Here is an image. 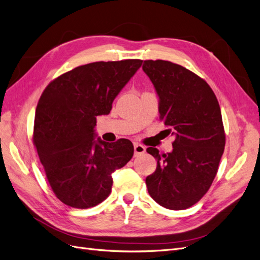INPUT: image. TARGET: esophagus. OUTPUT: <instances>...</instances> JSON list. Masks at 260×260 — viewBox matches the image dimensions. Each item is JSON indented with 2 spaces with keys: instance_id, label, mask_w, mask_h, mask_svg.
Listing matches in <instances>:
<instances>
[{
  "instance_id": "1",
  "label": "esophagus",
  "mask_w": 260,
  "mask_h": 260,
  "mask_svg": "<svg viewBox=\"0 0 260 260\" xmlns=\"http://www.w3.org/2000/svg\"><path fill=\"white\" fill-rule=\"evenodd\" d=\"M143 153H145V147L143 145L136 143L135 144V154L136 155H141V154H143Z\"/></svg>"
}]
</instances>
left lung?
Returning <instances> with one entry per match:
<instances>
[{"label":"left lung","instance_id":"left-lung-1","mask_svg":"<svg viewBox=\"0 0 260 260\" xmlns=\"http://www.w3.org/2000/svg\"><path fill=\"white\" fill-rule=\"evenodd\" d=\"M144 73L159 96V119L175 136L171 153L159 154L154 174L145 180L160 206L182 210L207 193L224 151L225 133L218 100L209 84L185 67L168 60H144Z\"/></svg>","mask_w":260,"mask_h":260}]
</instances>
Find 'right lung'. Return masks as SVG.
<instances>
[{"label":"right lung","instance_id":"1","mask_svg":"<svg viewBox=\"0 0 260 260\" xmlns=\"http://www.w3.org/2000/svg\"><path fill=\"white\" fill-rule=\"evenodd\" d=\"M142 61L90 62L55 78L44 89L36 109L34 145L55 196L65 205H99L111 194L113 172L132 158L129 140H95L94 127L98 116L111 112Z\"/></svg>","mask_w":260,"mask_h":260}]
</instances>
